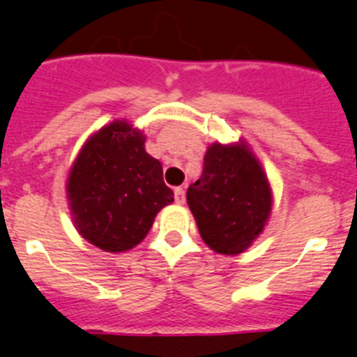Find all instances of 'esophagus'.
Segmentation results:
<instances>
[{"label":"esophagus","mask_w":357,"mask_h":357,"mask_svg":"<svg viewBox=\"0 0 357 357\" xmlns=\"http://www.w3.org/2000/svg\"><path fill=\"white\" fill-rule=\"evenodd\" d=\"M175 202L176 204H184L185 202L184 188H175Z\"/></svg>","instance_id":"34e87169"}]
</instances>
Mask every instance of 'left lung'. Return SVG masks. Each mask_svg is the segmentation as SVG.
Here are the masks:
<instances>
[{"mask_svg": "<svg viewBox=\"0 0 357 357\" xmlns=\"http://www.w3.org/2000/svg\"><path fill=\"white\" fill-rule=\"evenodd\" d=\"M185 199L202 240L220 255L245 251L273 206L266 173L245 144L209 146L202 175Z\"/></svg>", "mask_w": 357, "mask_h": 357, "instance_id": "1", "label": "left lung"}]
</instances>
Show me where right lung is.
I'll use <instances>...</instances> for the list:
<instances>
[{"label": "right lung", "mask_w": 357, "mask_h": 357, "mask_svg": "<svg viewBox=\"0 0 357 357\" xmlns=\"http://www.w3.org/2000/svg\"><path fill=\"white\" fill-rule=\"evenodd\" d=\"M66 195L79 233L108 252L135 248L155 215L173 202L162 166L146 153L144 135L126 121L108 124L84 144Z\"/></svg>", "instance_id": "1"}]
</instances>
